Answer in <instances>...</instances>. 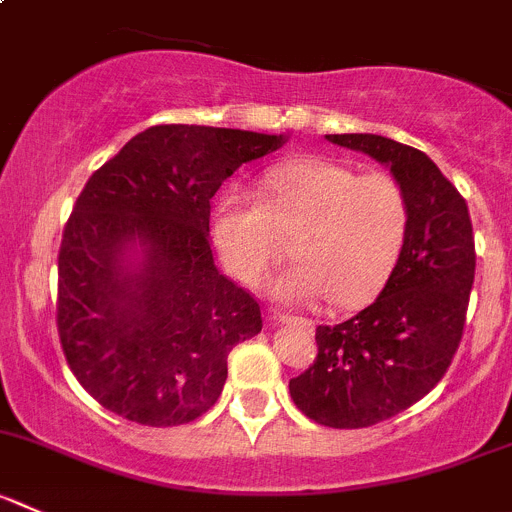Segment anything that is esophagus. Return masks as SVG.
Returning a JSON list of instances; mask_svg holds the SVG:
<instances>
[{"label":"esophagus","mask_w":512,"mask_h":512,"mask_svg":"<svg viewBox=\"0 0 512 512\" xmlns=\"http://www.w3.org/2000/svg\"><path fill=\"white\" fill-rule=\"evenodd\" d=\"M272 320L280 322V325L287 327H302L305 332L315 330V322L305 320V317H295V315H285V312H272Z\"/></svg>","instance_id":"1"}]
</instances>
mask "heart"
<instances>
[{
    "label": "heart",
    "instance_id": "b5f03b06",
    "mask_svg": "<svg viewBox=\"0 0 512 512\" xmlns=\"http://www.w3.org/2000/svg\"><path fill=\"white\" fill-rule=\"evenodd\" d=\"M410 230V205L398 180L357 175L330 160H292L262 175L260 197L227 190L212 217L227 270L260 285L285 257L295 265L272 282L285 302L367 305L393 275Z\"/></svg>",
    "mask_w": 512,
    "mask_h": 512
}]
</instances>
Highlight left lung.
I'll return each instance as SVG.
<instances>
[{"label":"left lung","instance_id":"1","mask_svg":"<svg viewBox=\"0 0 512 512\" xmlns=\"http://www.w3.org/2000/svg\"><path fill=\"white\" fill-rule=\"evenodd\" d=\"M327 140L390 167L408 197L410 230L377 300L340 325L317 327V357L292 377L290 395L327 428H370L425 398L453 362L475 280L473 222L425 152L380 135Z\"/></svg>","mask_w":512,"mask_h":512}]
</instances>
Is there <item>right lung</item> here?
Wrapping results in <instances>:
<instances>
[{
  "label": "right lung",
  "instance_id": "add662e5",
  "mask_svg": "<svg viewBox=\"0 0 512 512\" xmlns=\"http://www.w3.org/2000/svg\"><path fill=\"white\" fill-rule=\"evenodd\" d=\"M287 135L157 124L87 180L59 247L57 330L69 370L109 413L152 428L200 418L260 305L220 275L210 200Z\"/></svg>",
  "mask_w": 512,
  "mask_h": 512
}]
</instances>
